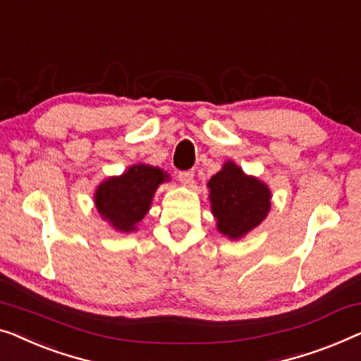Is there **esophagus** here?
Wrapping results in <instances>:
<instances>
[{"label": "esophagus", "mask_w": 361, "mask_h": 361, "mask_svg": "<svg viewBox=\"0 0 361 361\" xmlns=\"http://www.w3.org/2000/svg\"><path fill=\"white\" fill-rule=\"evenodd\" d=\"M179 180L182 182V184H190V182L193 180V171H180Z\"/></svg>", "instance_id": "1"}]
</instances>
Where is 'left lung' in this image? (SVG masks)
Wrapping results in <instances>:
<instances>
[{"mask_svg": "<svg viewBox=\"0 0 361 361\" xmlns=\"http://www.w3.org/2000/svg\"><path fill=\"white\" fill-rule=\"evenodd\" d=\"M208 187L218 231L231 239L254 229L270 210L269 187L255 177L245 176L231 161L212 177Z\"/></svg>", "mask_w": 361, "mask_h": 361, "instance_id": "left-lung-1", "label": "left lung"}]
</instances>
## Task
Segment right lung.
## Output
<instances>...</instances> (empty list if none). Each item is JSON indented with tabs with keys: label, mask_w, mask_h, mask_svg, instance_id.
I'll use <instances>...</instances> for the list:
<instances>
[{
	"label": "right lung",
	"mask_w": 361,
	"mask_h": 361,
	"mask_svg": "<svg viewBox=\"0 0 361 361\" xmlns=\"http://www.w3.org/2000/svg\"><path fill=\"white\" fill-rule=\"evenodd\" d=\"M168 174L153 166L138 164L120 177H111L96 190V207L104 219L122 233H130L149 210L151 198Z\"/></svg>",
	"instance_id": "add662e5"
}]
</instances>
